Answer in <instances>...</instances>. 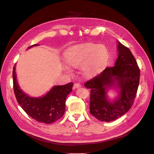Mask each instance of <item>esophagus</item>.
I'll return each instance as SVG.
<instances>
[{
  "label": "esophagus",
  "mask_w": 154,
  "mask_h": 154,
  "mask_svg": "<svg viewBox=\"0 0 154 154\" xmlns=\"http://www.w3.org/2000/svg\"><path fill=\"white\" fill-rule=\"evenodd\" d=\"M74 88H80V87H81V85H80V83H75V84H74Z\"/></svg>",
  "instance_id": "esophagus-1"
}]
</instances>
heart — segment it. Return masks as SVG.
Returning a JSON list of instances; mask_svg holds the SVG:
<instances>
[{"mask_svg": "<svg viewBox=\"0 0 154 154\" xmlns=\"http://www.w3.org/2000/svg\"><path fill=\"white\" fill-rule=\"evenodd\" d=\"M64 58L69 66L76 67L82 65V71L92 78L103 71L109 59V51L104 45L84 43L67 48Z\"/></svg>", "mask_w": 154, "mask_h": 154, "instance_id": "b5f03b06", "label": "heart"}]
</instances>
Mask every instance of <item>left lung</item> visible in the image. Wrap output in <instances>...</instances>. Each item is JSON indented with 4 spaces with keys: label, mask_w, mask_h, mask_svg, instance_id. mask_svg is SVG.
<instances>
[{
    "label": "left lung",
    "mask_w": 154,
    "mask_h": 154,
    "mask_svg": "<svg viewBox=\"0 0 154 154\" xmlns=\"http://www.w3.org/2000/svg\"><path fill=\"white\" fill-rule=\"evenodd\" d=\"M118 51L115 66L106 67L85 83L91 89L90 112L101 122H112L127 113L134 103L139 86L140 69L131 51L119 42ZM112 86L118 88L120 94L110 102L106 94Z\"/></svg>",
    "instance_id": "obj_1"
}]
</instances>
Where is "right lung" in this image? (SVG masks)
<instances>
[{
	"mask_svg": "<svg viewBox=\"0 0 154 154\" xmlns=\"http://www.w3.org/2000/svg\"><path fill=\"white\" fill-rule=\"evenodd\" d=\"M34 44L27 49L33 46ZM15 66L13 70V88L16 99L26 112L37 122L51 124L62 118L66 109V100L67 95L72 91L73 83L64 85L54 86L43 97H32L23 92L17 81Z\"/></svg>",
	"mask_w": 154,
	"mask_h": 154,
	"instance_id": "add662e5",
	"label": "right lung"
}]
</instances>
